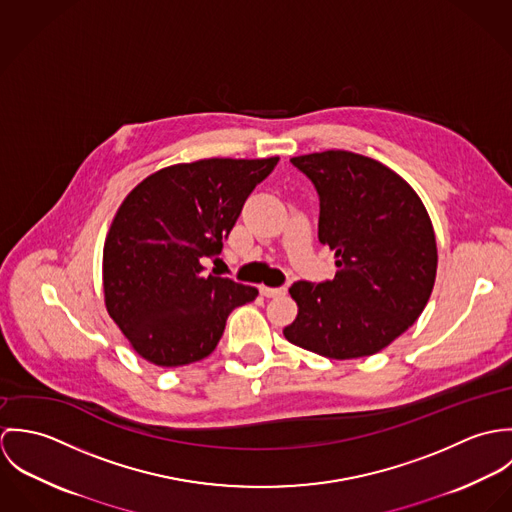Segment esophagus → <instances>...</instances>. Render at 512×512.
Here are the masks:
<instances>
[{"instance_id": "1", "label": "esophagus", "mask_w": 512, "mask_h": 512, "mask_svg": "<svg viewBox=\"0 0 512 512\" xmlns=\"http://www.w3.org/2000/svg\"><path fill=\"white\" fill-rule=\"evenodd\" d=\"M286 288H268V286H260V293L264 297H280V295H286Z\"/></svg>"}]
</instances>
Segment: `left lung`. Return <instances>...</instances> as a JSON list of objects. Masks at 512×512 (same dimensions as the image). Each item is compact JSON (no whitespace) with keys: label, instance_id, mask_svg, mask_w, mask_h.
<instances>
[{"label":"left lung","instance_id":"left-lung-1","mask_svg":"<svg viewBox=\"0 0 512 512\" xmlns=\"http://www.w3.org/2000/svg\"><path fill=\"white\" fill-rule=\"evenodd\" d=\"M319 195V242L335 252L333 280L295 282L299 311L286 339L327 359L388 347L424 311L438 246L416 191L365 155L331 149L290 159Z\"/></svg>","mask_w":512,"mask_h":512}]
</instances>
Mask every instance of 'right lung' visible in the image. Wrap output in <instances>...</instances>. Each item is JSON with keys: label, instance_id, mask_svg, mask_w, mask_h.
<instances>
[{"label": "right lung", "instance_id": "1", "mask_svg": "<svg viewBox=\"0 0 512 512\" xmlns=\"http://www.w3.org/2000/svg\"><path fill=\"white\" fill-rule=\"evenodd\" d=\"M268 159H201L165 167L122 203L104 242L106 309L140 357L183 366L209 357L230 311L258 290L203 276L254 187L278 165Z\"/></svg>", "mask_w": 512, "mask_h": 512}]
</instances>
